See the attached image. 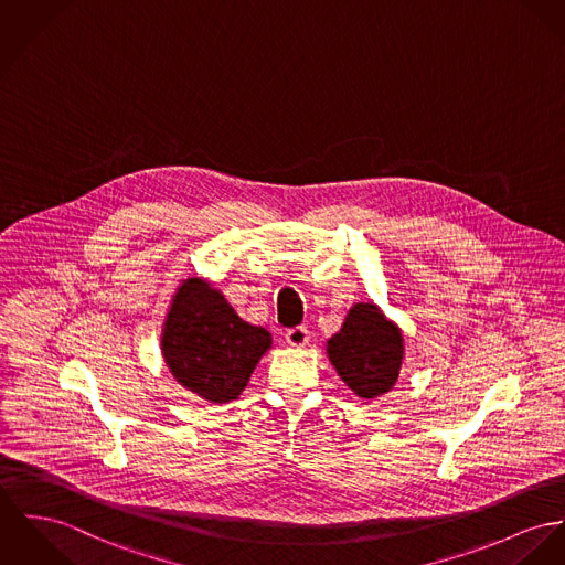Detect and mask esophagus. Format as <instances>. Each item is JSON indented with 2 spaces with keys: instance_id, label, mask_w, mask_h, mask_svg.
Returning <instances> with one entry per match:
<instances>
[{
  "instance_id": "1",
  "label": "esophagus",
  "mask_w": 565,
  "mask_h": 565,
  "mask_svg": "<svg viewBox=\"0 0 565 565\" xmlns=\"http://www.w3.org/2000/svg\"><path fill=\"white\" fill-rule=\"evenodd\" d=\"M286 342L290 347L303 348L309 342V331L305 327H295V329H288L286 331Z\"/></svg>"
}]
</instances>
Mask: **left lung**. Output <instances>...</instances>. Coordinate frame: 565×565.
<instances>
[{
    "mask_svg": "<svg viewBox=\"0 0 565 565\" xmlns=\"http://www.w3.org/2000/svg\"><path fill=\"white\" fill-rule=\"evenodd\" d=\"M327 354L340 379L363 399L391 391L404 359V338L379 305L354 303L342 329L327 340Z\"/></svg>",
    "mask_w": 565,
    "mask_h": 565,
    "instance_id": "8db88e82",
    "label": "left lung"
}]
</instances>
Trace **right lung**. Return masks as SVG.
I'll use <instances>...</instances> for the list:
<instances>
[{"label": "right lung", "mask_w": 565, "mask_h": 565, "mask_svg": "<svg viewBox=\"0 0 565 565\" xmlns=\"http://www.w3.org/2000/svg\"><path fill=\"white\" fill-rule=\"evenodd\" d=\"M270 344L266 329L245 322L200 277L178 286L161 333V352L175 381L213 404L243 393Z\"/></svg>", "instance_id": "1"}]
</instances>
